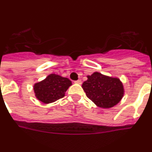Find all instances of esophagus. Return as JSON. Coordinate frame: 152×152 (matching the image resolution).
I'll use <instances>...</instances> for the list:
<instances>
[{"instance_id": "esophagus-1", "label": "esophagus", "mask_w": 152, "mask_h": 152, "mask_svg": "<svg viewBox=\"0 0 152 152\" xmlns=\"http://www.w3.org/2000/svg\"><path fill=\"white\" fill-rule=\"evenodd\" d=\"M75 83H77V84H82V80H78L75 81Z\"/></svg>"}]
</instances>
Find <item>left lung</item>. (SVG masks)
<instances>
[{"mask_svg": "<svg viewBox=\"0 0 152 152\" xmlns=\"http://www.w3.org/2000/svg\"><path fill=\"white\" fill-rule=\"evenodd\" d=\"M82 87L86 96L101 108L114 107L124 94L123 83L120 79L98 72L87 76V80L83 82Z\"/></svg>", "mask_w": 152, "mask_h": 152, "instance_id": "left-lung-1", "label": "left lung"}]
</instances>
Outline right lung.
<instances>
[{
  "label": "right lung",
  "mask_w": 152,
  "mask_h": 152,
  "mask_svg": "<svg viewBox=\"0 0 152 152\" xmlns=\"http://www.w3.org/2000/svg\"><path fill=\"white\" fill-rule=\"evenodd\" d=\"M71 85L72 82L68 78L52 73L35 83L34 92L38 100L44 104H50L63 97Z\"/></svg>",
  "instance_id": "add662e5"
}]
</instances>
